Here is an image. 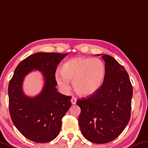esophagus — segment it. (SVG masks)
<instances>
[{
	"label": "esophagus",
	"instance_id": "obj_1",
	"mask_svg": "<svg viewBox=\"0 0 148 148\" xmlns=\"http://www.w3.org/2000/svg\"><path fill=\"white\" fill-rule=\"evenodd\" d=\"M76 101H77V99L75 97H72V99H71V103L72 104L75 105L76 103Z\"/></svg>",
	"mask_w": 148,
	"mask_h": 148
}]
</instances>
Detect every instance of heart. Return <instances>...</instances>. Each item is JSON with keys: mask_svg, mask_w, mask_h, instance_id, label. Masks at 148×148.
Here are the masks:
<instances>
[{"mask_svg": "<svg viewBox=\"0 0 148 148\" xmlns=\"http://www.w3.org/2000/svg\"><path fill=\"white\" fill-rule=\"evenodd\" d=\"M105 66L97 58L76 57L68 60L61 68V73L55 75L58 86L68 91L69 80H73L74 90L78 94L88 96L96 92L103 82Z\"/></svg>", "mask_w": 148, "mask_h": 148, "instance_id": "heart-1", "label": "heart"}]
</instances>
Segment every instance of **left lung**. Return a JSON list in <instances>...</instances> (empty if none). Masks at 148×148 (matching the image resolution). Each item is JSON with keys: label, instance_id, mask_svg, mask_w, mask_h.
<instances>
[{"label": "left lung", "instance_id": "1", "mask_svg": "<svg viewBox=\"0 0 148 148\" xmlns=\"http://www.w3.org/2000/svg\"><path fill=\"white\" fill-rule=\"evenodd\" d=\"M101 55L105 62L103 82L96 92L76 102L81 109L78 119L81 132L95 144L112 141L126 128L130 119L133 94L125 68L111 56Z\"/></svg>", "mask_w": 148, "mask_h": 148}]
</instances>
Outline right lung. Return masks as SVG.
<instances>
[{
	"label": "right lung",
	"instance_id": "add662e5",
	"mask_svg": "<svg viewBox=\"0 0 148 148\" xmlns=\"http://www.w3.org/2000/svg\"><path fill=\"white\" fill-rule=\"evenodd\" d=\"M67 53H37L29 56L16 68L8 85L9 111L16 128L28 140L37 143L52 141L59 134L62 119L71 107V96L58 92L55 72ZM34 69L43 73V90L36 97L23 93L25 76Z\"/></svg>",
	"mask_w": 148,
	"mask_h": 148
}]
</instances>
